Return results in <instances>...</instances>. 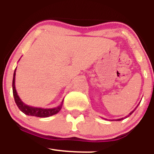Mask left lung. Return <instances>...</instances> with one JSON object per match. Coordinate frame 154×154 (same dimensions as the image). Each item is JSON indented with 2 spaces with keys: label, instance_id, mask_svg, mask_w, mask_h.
<instances>
[{
  "label": "left lung",
  "instance_id": "1",
  "mask_svg": "<svg viewBox=\"0 0 154 154\" xmlns=\"http://www.w3.org/2000/svg\"><path fill=\"white\" fill-rule=\"evenodd\" d=\"M138 106H136V107H135V109H133V111H132V112H131V113H130V114H129V115H128V116H126L125 117H123V118L117 119V120H117V121H120V120H123V119H124V118H126V117H129V116H130V115H132V113H133V112H134V111H135V109H136V108H137V107H138Z\"/></svg>",
  "mask_w": 154,
  "mask_h": 154
}]
</instances>
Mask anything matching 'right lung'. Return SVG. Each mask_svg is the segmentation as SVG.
Masks as SVG:
<instances>
[{
    "mask_svg": "<svg viewBox=\"0 0 154 154\" xmlns=\"http://www.w3.org/2000/svg\"><path fill=\"white\" fill-rule=\"evenodd\" d=\"M16 70H14V78H13V83H12V87H13V94H14V100L17 105L19 109L23 113H24L26 115H30V116H35V117H48L52 115H55L57 112H59L60 111L61 108H62L63 102L61 103V104L55 108H52V109H43V108H39V107H34V106H28L26 104H25L21 100V99L19 98V97L17 94V92H16V88H15V75H16Z\"/></svg>",
    "mask_w": 154,
    "mask_h": 154,
    "instance_id": "add662e5",
    "label": "right lung"
}]
</instances>
